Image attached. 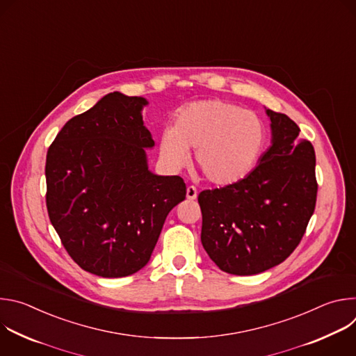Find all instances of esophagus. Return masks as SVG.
Instances as JSON below:
<instances>
[{
  "instance_id": "1",
  "label": "esophagus",
  "mask_w": 356,
  "mask_h": 356,
  "mask_svg": "<svg viewBox=\"0 0 356 356\" xmlns=\"http://www.w3.org/2000/svg\"><path fill=\"white\" fill-rule=\"evenodd\" d=\"M186 197L188 200H195L197 198V188L194 186H188L186 190Z\"/></svg>"
}]
</instances>
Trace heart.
I'll use <instances>...</instances> for the list:
<instances>
[{
  "mask_svg": "<svg viewBox=\"0 0 356 356\" xmlns=\"http://www.w3.org/2000/svg\"><path fill=\"white\" fill-rule=\"evenodd\" d=\"M266 139L262 120L252 111L220 98L193 101L176 115V125L161 135V155L172 168H181L195 149V165L214 186H229L258 162Z\"/></svg>",
  "mask_w": 356,
  "mask_h": 356,
  "instance_id": "heart-1",
  "label": "heart"
}]
</instances>
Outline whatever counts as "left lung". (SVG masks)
<instances>
[{
    "label": "left lung",
    "instance_id": "obj_1",
    "mask_svg": "<svg viewBox=\"0 0 356 356\" xmlns=\"http://www.w3.org/2000/svg\"><path fill=\"white\" fill-rule=\"evenodd\" d=\"M270 146L245 179L198 194L201 243L222 270L262 273L300 243L317 198L316 154L287 115L265 107Z\"/></svg>",
    "mask_w": 356,
    "mask_h": 356
}]
</instances>
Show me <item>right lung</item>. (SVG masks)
<instances>
[{
	"label": "right lung",
	"instance_id": "add662e5",
	"mask_svg": "<svg viewBox=\"0 0 356 356\" xmlns=\"http://www.w3.org/2000/svg\"><path fill=\"white\" fill-rule=\"evenodd\" d=\"M143 97L114 91L73 117L46 156L50 222L72 259L101 277L136 273L150 259L170 210L186 198L180 176L149 170L155 146Z\"/></svg>",
	"mask_w": 356,
	"mask_h": 356
}]
</instances>
